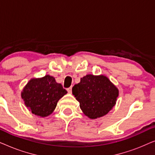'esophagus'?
Returning a JSON list of instances; mask_svg holds the SVG:
<instances>
[{
	"instance_id": "1",
	"label": "esophagus",
	"mask_w": 155,
	"mask_h": 155,
	"mask_svg": "<svg viewBox=\"0 0 155 155\" xmlns=\"http://www.w3.org/2000/svg\"><path fill=\"white\" fill-rule=\"evenodd\" d=\"M67 91H68V92L71 94V93L72 92V88H71V87L68 88V89H67Z\"/></svg>"
}]
</instances>
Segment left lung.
Returning <instances> with one entry per match:
<instances>
[{
  "label": "left lung",
  "mask_w": 155,
  "mask_h": 155,
  "mask_svg": "<svg viewBox=\"0 0 155 155\" xmlns=\"http://www.w3.org/2000/svg\"><path fill=\"white\" fill-rule=\"evenodd\" d=\"M80 107L91 119L102 117L116 104L118 90L106 76L87 75L72 89Z\"/></svg>",
  "instance_id": "obj_1"
}]
</instances>
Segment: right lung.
I'll return each mask as SVG.
<instances>
[{"instance_id": "add662e5", "label": "right lung", "mask_w": 155, "mask_h": 155, "mask_svg": "<svg viewBox=\"0 0 155 155\" xmlns=\"http://www.w3.org/2000/svg\"><path fill=\"white\" fill-rule=\"evenodd\" d=\"M67 91L54 77L46 75L41 78H32L23 89L21 97L31 113L46 117L56 109L57 103Z\"/></svg>"}]
</instances>
